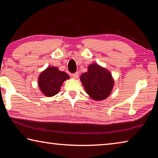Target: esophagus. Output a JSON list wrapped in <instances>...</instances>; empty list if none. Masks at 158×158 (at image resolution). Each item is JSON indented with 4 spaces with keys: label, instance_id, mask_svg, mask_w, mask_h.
I'll use <instances>...</instances> for the list:
<instances>
[{
    "label": "esophagus",
    "instance_id": "esophagus-1",
    "mask_svg": "<svg viewBox=\"0 0 158 158\" xmlns=\"http://www.w3.org/2000/svg\"><path fill=\"white\" fill-rule=\"evenodd\" d=\"M73 77L74 79H77L79 77V73L78 72H77V73L73 74Z\"/></svg>",
    "mask_w": 158,
    "mask_h": 158
}]
</instances>
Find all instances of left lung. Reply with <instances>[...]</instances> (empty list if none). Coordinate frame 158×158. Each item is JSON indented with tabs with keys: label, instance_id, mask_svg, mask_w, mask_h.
Masks as SVG:
<instances>
[{
	"label": "left lung",
	"instance_id": "obj_1",
	"mask_svg": "<svg viewBox=\"0 0 158 158\" xmlns=\"http://www.w3.org/2000/svg\"><path fill=\"white\" fill-rule=\"evenodd\" d=\"M85 92L95 100H103L110 95L114 79L109 72L98 64L90 65L86 73L80 77Z\"/></svg>",
	"mask_w": 158,
	"mask_h": 158
}]
</instances>
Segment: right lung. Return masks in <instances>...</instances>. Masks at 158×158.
Returning <instances> with one entry per match:
<instances>
[{"label": "right lung", "instance_id": "add662e5", "mask_svg": "<svg viewBox=\"0 0 158 158\" xmlns=\"http://www.w3.org/2000/svg\"><path fill=\"white\" fill-rule=\"evenodd\" d=\"M69 78L64 72L58 70L55 67H49L40 74L38 85L44 95L52 97L59 92L64 81Z\"/></svg>", "mask_w": 158, "mask_h": 158}]
</instances>
